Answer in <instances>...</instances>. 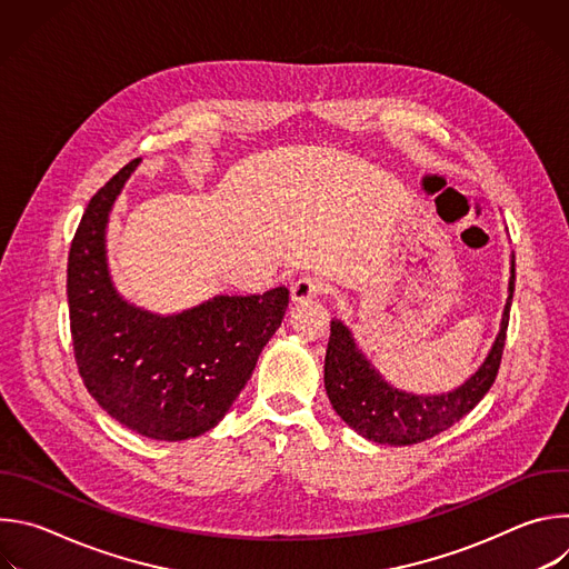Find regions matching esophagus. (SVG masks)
Segmentation results:
<instances>
[{"label":"esophagus","instance_id":"esophagus-1","mask_svg":"<svg viewBox=\"0 0 569 569\" xmlns=\"http://www.w3.org/2000/svg\"><path fill=\"white\" fill-rule=\"evenodd\" d=\"M323 292V281L317 277H301L292 283V301L301 303Z\"/></svg>","mask_w":569,"mask_h":569}]
</instances>
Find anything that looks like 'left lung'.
I'll list each match as a JSON object with an SVG mask.
<instances>
[{
  "instance_id": "left-lung-1",
  "label": "left lung",
  "mask_w": 569,
  "mask_h": 569,
  "mask_svg": "<svg viewBox=\"0 0 569 569\" xmlns=\"http://www.w3.org/2000/svg\"><path fill=\"white\" fill-rule=\"evenodd\" d=\"M513 288L516 257L511 254L509 297L502 310L500 333L479 369L463 385L443 393L426 396L389 385L358 349L349 327L333 319L327 360H323V387L338 417L365 439L387 446L421 443L455 426L496 382L507 340Z\"/></svg>"
}]
</instances>
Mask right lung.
I'll return each mask as SVG.
<instances>
[{"label":"right lung","mask_w":569,"mask_h":569,"mask_svg":"<svg viewBox=\"0 0 569 569\" xmlns=\"http://www.w3.org/2000/svg\"><path fill=\"white\" fill-rule=\"evenodd\" d=\"M139 167L126 164L90 200L67 263L76 365L92 398L132 432L184 441L209 432L248 385L281 327L290 292L216 295L178 315L126 301L110 277L106 231L114 200Z\"/></svg>","instance_id":"right-lung-1"}]
</instances>
